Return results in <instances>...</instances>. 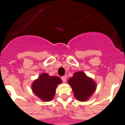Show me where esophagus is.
Segmentation results:
<instances>
[{
    "label": "esophagus",
    "mask_w": 125,
    "mask_h": 125,
    "mask_svg": "<svg viewBox=\"0 0 125 125\" xmlns=\"http://www.w3.org/2000/svg\"><path fill=\"white\" fill-rule=\"evenodd\" d=\"M61 78H62V81L63 82H66V76H62V77H61Z\"/></svg>",
    "instance_id": "1"
}]
</instances>
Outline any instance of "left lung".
I'll list each match as a JSON object with an SVG mask.
<instances>
[{
	"instance_id": "1",
	"label": "left lung",
	"mask_w": 125,
	"mask_h": 125,
	"mask_svg": "<svg viewBox=\"0 0 125 125\" xmlns=\"http://www.w3.org/2000/svg\"><path fill=\"white\" fill-rule=\"evenodd\" d=\"M68 83L72 87L74 97L80 101L87 100L96 89V85L93 80L81 71L75 73L68 80Z\"/></svg>"
}]
</instances>
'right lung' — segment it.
Returning a JSON list of instances; mask_svg holds the SVG:
<instances>
[{
    "label": "right lung",
    "instance_id": "right-lung-1",
    "mask_svg": "<svg viewBox=\"0 0 125 125\" xmlns=\"http://www.w3.org/2000/svg\"><path fill=\"white\" fill-rule=\"evenodd\" d=\"M62 83L58 76H50L46 73L42 74L32 84V90L38 97L44 101H51L55 95L56 86Z\"/></svg>",
    "mask_w": 125,
    "mask_h": 125
}]
</instances>
